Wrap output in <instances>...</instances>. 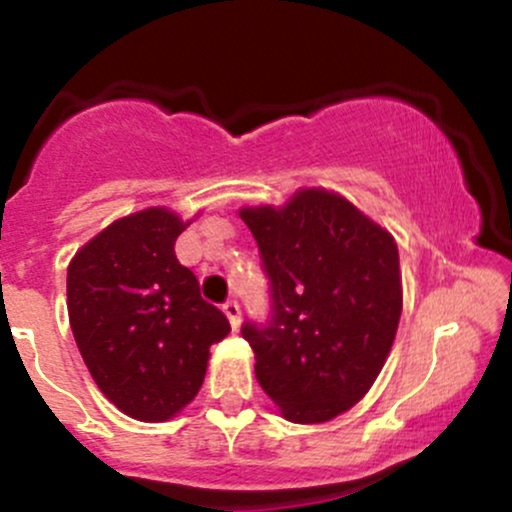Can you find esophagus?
Segmentation results:
<instances>
[{
	"label": "esophagus",
	"instance_id": "obj_1",
	"mask_svg": "<svg viewBox=\"0 0 512 512\" xmlns=\"http://www.w3.org/2000/svg\"><path fill=\"white\" fill-rule=\"evenodd\" d=\"M223 313H226L233 330H238V327H240V305L236 301H226V303H223Z\"/></svg>",
	"mask_w": 512,
	"mask_h": 512
}]
</instances>
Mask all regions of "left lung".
Returning a JSON list of instances; mask_svg holds the SVG:
<instances>
[{
	"instance_id": "8db88e82",
	"label": "left lung",
	"mask_w": 512,
	"mask_h": 512,
	"mask_svg": "<svg viewBox=\"0 0 512 512\" xmlns=\"http://www.w3.org/2000/svg\"><path fill=\"white\" fill-rule=\"evenodd\" d=\"M272 291L267 325L245 322L257 383L293 424H325L370 390L402 315L397 243L349 199L298 190L243 207Z\"/></svg>"
}]
</instances>
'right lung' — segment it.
Returning <instances> with one entry per match:
<instances>
[{"label":"right lung","mask_w":512,"mask_h":512,"mask_svg":"<svg viewBox=\"0 0 512 512\" xmlns=\"http://www.w3.org/2000/svg\"><path fill=\"white\" fill-rule=\"evenodd\" d=\"M190 221L166 207L122 216L72 257L67 310L88 373L122 414L173 419L207 375L231 325L175 257Z\"/></svg>","instance_id":"1"}]
</instances>
